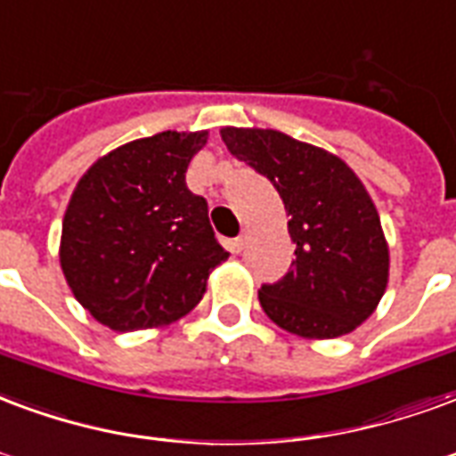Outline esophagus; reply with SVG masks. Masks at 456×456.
Wrapping results in <instances>:
<instances>
[{
  "label": "esophagus",
  "instance_id": "34e87169",
  "mask_svg": "<svg viewBox=\"0 0 456 456\" xmlns=\"http://www.w3.org/2000/svg\"><path fill=\"white\" fill-rule=\"evenodd\" d=\"M244 246H246V237L232 239V241H229V251H232V254H241V251H244Z\"/></svg>",
  "mask_w": 456,
  "mask_h": 456
}]
</instances>
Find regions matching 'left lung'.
Here are the masks:
<instances>
[{"label": "left lung", "instance_id": "left-lung-1", "mask_svg": "<svg viewBox=\"0 0 456 456\" xmlns=\"http://www.w3.org/2000/svg\"><path fill=\"white\" fill-rule=\"evenodd\" d=\"M219 134L275 185L289 215L297 258L285 278L258 289L263 312L309 340L355 331L389 282V244L362 181L340 157L280 130L222 127Z\"/></svg>", "mask_w": 456, "mask_h": 456}]
</instances>
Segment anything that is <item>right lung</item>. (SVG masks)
<instances>
[{"mask_svg":"<svg viewBox=\"0 0 456 456\" xmlns=\"http://www.w3.org/2000/svg\"><path fill=\"white\" fill-rule=\"evenodd\" d=\"M208 144L200 133H157L108 151L86 168L67 202L60 265L77 302L110 331L178 322L229 254L208 202L185 171Z\"/></svg>","mask_w":456,"mask_h":456,"instance_id":"right-lung-1","label":"right lung"}]
</instances>
